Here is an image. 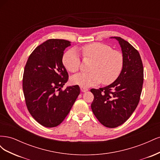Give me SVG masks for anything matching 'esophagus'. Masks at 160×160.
Instances as JSON below:
<instances>
[{"mask_svg": "<svg viewBox=\"0 0 160 160\" xmlns=\"http://www.w3.org/2000/svg\"><path fill=\"white\" fill-rule=\"evenodd\" d=\"M81 90L82 92H86L88 91V89H87L85 88H83V87H81Z\"/></svg>", "mask_w": 160, "mask_h": 160, "instance_id": "1", "label": "esophagus"}]
</instances>
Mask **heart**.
<instances>
[{
    "mask_svg": "<svg viewBox=\"0 0 160 160\" xmlns=\"http://www.w3.org/2000/svg\"><path fill=\"white\" fill-rule=\"evenodd\" d=\"M84 58L94 62L89 72H80L72 77V83L83 88L98 85L102 81L105 85L112 83L119 76L123 66L122 53L113 50L110 46L101 42H93L81 48ZM65 68L71 72L78 71L81 67L80 57L75 50L67 51L62 57Z\"/></svg>",
    "mask_w": 160,
    "mask_h": 160,
    "instance_id": "heart-1",
    "label": "heart"
}]
</instances>
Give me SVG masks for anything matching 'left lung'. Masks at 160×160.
Instances as JSON below:
<instances>
[{"label": "left lung", "instance_id": "1", "mask_svg": "<svg viewBox=\"0 0 160 160\" xmlns=\"http://www.w3.org/2000/svg\"><path fill=\"white\" fill-rule=\"evenodd\" d=\"M115 38L122 48L123 66L113 83L99 89H91L94 95L91 109L104 126L114 128L129 119L139 103L143 83L141 57L135 48L119 37Z\"/></svg>", "mask_w": 160, "mask_h": 160}]
</instances>
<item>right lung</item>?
Returning <instances> with one entry per match:
<instances>
[{"label":"right lung","instance_id":"obj_1","mask_svg":"<svg viewBox=\"0 0 160 160\" xmlns=\"http://www.w3.org/2000/svg\"><path fill=\"white\" fill-rule=\"evenodd\" d=\"M70 45L64 39L46 41L32 52L24 70L22 89L27 109L46 128L61 124L80 93L77 85L61 89L69 79L62 59Z\"/></svg>","mask_w":160,"mask_h":160}]
</instances>
